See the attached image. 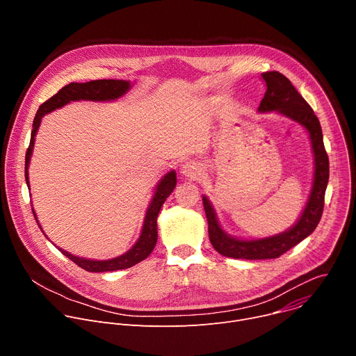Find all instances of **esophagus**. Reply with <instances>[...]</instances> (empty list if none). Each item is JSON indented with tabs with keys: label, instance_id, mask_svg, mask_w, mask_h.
I'll use <instances>...</instances> for the list:
<instances>
[{
	"label": "esophagus",
	"instance_id": "obj_1",
	"mask_svg": "<svg viewBox=\"0 0 356 356\" xmlns=\"http://www.w3.org/2000/svg\"><path fill=\"white\" fill-rule=\"evenodd\" d=\"M200 173H201V169L194 162H187L181 168V175L187 179H197L200 176Z\"/></svg>",
	"mask_w": 356,
	"mask_h": 356
}]
</instances>
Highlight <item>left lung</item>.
<instances>
[{
  "instance_id": "1",
  "label": "left lung",
  "mask_w": 356,
  "mask_h": 356,
  "mask_svg": "<svg viewBox=\"0 0 356 356\" xmlns=\"http://www.w3.org/2000/svg\"><path fill=\"white\" fill-rule=\"evenodd\" d=\"M262 79L265 80L268 88L258 111H276L306 128L312 139L314 154V180L307 204L297 222L282 234L262 239H238L224 232L218 224L211 202L206 195H202L211 245L221 255L235 259H275L296 246L304 238H307L321 220L325 188L330 177V162L324 147L323 131L313 108L298 94L290 80L282 73L266 72L262 73Z\"/></svg>"
}]
</instances>
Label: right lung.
I'll return each instance as SVG.
<instances>
[{
	"label": "right lung",
	"instance_id": "obj_1",
	"mask_svg": "<svg viewBox=\"0 0 356 356\" xmlns=\"http://www.w3.org/2000/svg\"><path fill=\"white\" fill-rule=\"evenodd\" d=\"M131 88V83L125 80H92L87 83H70L65 86L62 90H59L54 97H50L47 101L39 107L33 124H32V132H31V142L29 147L26 149V156H25V180L29 187V177H28V168L29 161L32 156L33 143H35V135L38 132V128L40 125V120L44 114L54 111L56 108H60L70 101H79V99H91V101H113L120 97H122L128 90ZM176 187V172H169L156 186V191L152 198L150 204L147 207L142 232L136 243L124 255L108 259V261H92V259H84L72 255V253L63 250L59 248V250L67 257L70 261H73L77 266L87 272H113V270H121L128 269L140 261L146 259L150 252L154 250L156 241H158V214L163 206L166 198L172 194L173 188ZM33 211V210H32ZM35 220L39 225V221L36 218V214L33 211ZM40 228V225H39ZM42 229V228H40ZM43 232V231H42Z\"/></svg>",
	"mask_w": 356,
	"mask_h": 356
}]
</instances>
